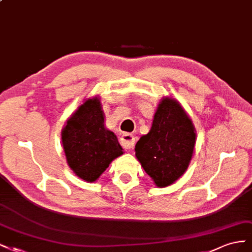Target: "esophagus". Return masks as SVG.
I'll return each instance as SVG.
<instances>
[{
  "instance_id": "1",
  "label": "esophagus",
  "mask_w": 252,
  "mask_h": 252,
  "mask_svg": "<svg viewBox=\"0 0 252 252\" xmlns=\"http://www.w3.org/2000/svg\"><path fill=\"white\" fill-rule=\"evenodd\" d=\"M120 144L123 145V147L126 150L133 149L134 145H135V137L131 134L126 133L120 137Z\"/></svg>"
}]
</instances>
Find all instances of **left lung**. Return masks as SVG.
Here are the masks:
<instances>
[{"label": "left lung", "instance_id": "left-lung-1", "mask_svg": "<svg viewBox=\"0 0 252 252\" xmlns=\"http://www.w3.org/2000/svg\"><path fill=\"white\" fill-rule=\"evenodd\" d=\"M196 140V128L181 103L164 96L150 132L136 143L135 156L157 188H166L186 172Z\"/></svg>", "mask_w": 252, "mask_h": 252}]
</instances>
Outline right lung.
Masks as SVG:
<instances>
[{
    "mask_svg": "<svg viewBox=\"0 0 252 252\" xmlns=\"http://www.w3.org/2000/svg\"><path fill=\"white\" fill-rule=\"evenodd\" d=\"M98 95L84 100L62 129L67 163L78 178L95 182L111 162L125 153L116 135L105 127Z\"/></svg>",
    "mask_w": 252,
    "mask_h": 252,
    "instance_id": "1",
    "label": "right lung"
}]
</instances>
